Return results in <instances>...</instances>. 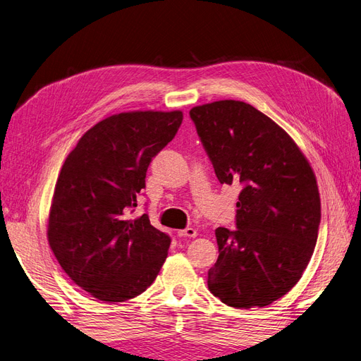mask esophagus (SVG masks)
Returning <instances> with one entry per match:
<instances>
[{
    "mask_svg": "<svg viewBox=\"0 0 361 361\" xmlns=\"http://www.w3.org/2000/svg\"><path fill=\"white\" fill-rule=\"evenodd\" d=\"M177 235H178V236H190V238H195V236L197 235V232H196V229H193V228H188V229L178 231Z\"/></svg>",
    "mask_w": 361,
    "mask_h": 361,
    "instance_id": "1",
    "label": "esophagus"
}]
</instances>
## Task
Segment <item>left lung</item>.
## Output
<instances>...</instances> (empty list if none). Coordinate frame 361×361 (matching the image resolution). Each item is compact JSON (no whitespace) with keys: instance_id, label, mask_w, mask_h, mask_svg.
<instances>
[{"instance_id":"8db88e82","label":"left lung","mask_w":361,"mask_h":361,"mask_svg":"<svg viewBox=\"0 0 361 361\" xmlns=\"http://www.w3.org/2000/svg\"><path fill=\"white\" fill-rule=\"evenodd\" d=\"M190 117L221 184H241L236 231L216 229L208 288L233 308L266 306L298 284L317 244L314 171L272 118L243 101L193 106Z\"/></svg>"}]
</instances>
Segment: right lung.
I'll list each match as a JSON object with an SVG mask.
<instances>
[{"label": "right lung", "instance_id": "1", "mask_svg": "<svg viewBox=\"0 0 361 361\" xmlns=\"http://www.w3.org/2000/svg\"><path fill=\"white\" fill-rule=\"evenodd\" d=\"M181 111H129L101 120L65 159L47 239L65 274L104 302H125L156 279L171 238L149 216L130 219L152 159L172 141Z\"/></svg>", "mask_w": 361, "mask_h": 361}]
</instances>
